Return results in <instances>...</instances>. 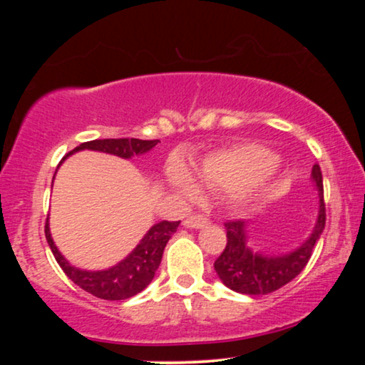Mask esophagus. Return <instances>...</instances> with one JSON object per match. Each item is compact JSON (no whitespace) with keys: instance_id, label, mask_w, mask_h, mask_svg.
Returning a JSON list of instances; mask_svg holds the SVG:
<instances>
[{"instance_id":"esophagus-1","label":"esophagus","mask_w":365,"mask_h":365,"mask_svg":"<svg viewBox=\"0 0 365 365\" xmlns=\"http://www.w3.org/2000/svg\"><path fill=\"white\" fill-rule=\"evenodd\" d=\"M207 225H209V221L204 216H190L183 221V226H185V228L199 230V228H206Z\"/></svg>"}]
</instances>
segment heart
<instances>
[{"label": "heart", "mask_w": 365, "mask_h": 365, "mask_svg": "<svg viewBox=\"0 0 365 365\" xmlns=\"http://www.w3.org/2000/svg\"><path fill=\"white\" fill-rule=\"evenodd\" d=\"M278 166V156L261 145L216 150L195 166V178L209 190H228L233 206L247 209L264 195V177ZM170 182L185 200H197L200 187L182 165L170 170Z\"/></svg>", "instance_id": "b5f03b06"}]
</instances>
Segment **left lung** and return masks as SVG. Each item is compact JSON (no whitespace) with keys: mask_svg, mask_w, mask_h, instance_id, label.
I'll return each mask as SVG.
<instances>
[{"mask_svg":"<svg viewBox=\"0 0 365 365\" xmlns=\"http://www.w3.org/2000/svg\"><path fill=\"white\" fill-rule=\"evenodd\" d=\"M312 183L319 195L316 225L299 247L283 254L254 252L249 247V225L245 221H228L226 226V247L216 259V274L230 290L245 295H267L297 278L314 252L317 240L326 225L324 199H322V175L319 165H314Z\"/></svg>","mask_w":365,"mask_h":365,"instance_id":"left-lung-1","label":"left lung"}]
</instances>
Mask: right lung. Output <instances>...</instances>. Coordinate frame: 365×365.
Wrapping results in <instances>:
<instances>
[{"mask_svg": "<svg viewBox=\"0 0 365 365\" xmlns=\"http://www.w3.org/2000/svg\"><path fill=\"white\" fill-rule=\"evenodd\" d=\"M159 140H140V139H103V140H91L83 142V144L70 150L61 163L72 154L78 150H98V153L113 154L121 159H130L133 156H142V154L149 153ZM60 163V165H61ZM180 221H159L148 230L140 242L137 244L135 249L130 252L127 257H123L115 266L106 267V269H82V267H75L65 259L56 244H54L51 232H49V220L46 223V240H48L49 249L60 264V267L65 271L72 282L81 287L82 290L89 292L91 295L98 297L104 300H125L130 297L137 295L144 290L148 284L153 282L154 274H156L159 264L163 259V250L166 244L177 232Z\"/></svg>", "mask_w": 365, "mask_h": 365, "instance_id": "right-lung-1", "label": "right lung"}]
</instances>
